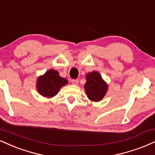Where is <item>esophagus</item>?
<instances>
[{
  "label": "esophagus",
  "mask_w": 155,
  "mask_h": 155,
  "mask_svg": "<svg viewBox=\"0 0 155 155\" xmlns=\"http://www.w3.org/2000/svg\"><path fill=\"white\" fill-rule=\"evenodd\" d=\"M71 83L73 84H74V85H77L78 83H79V80H77V79H72L71 80Z\"/></svg>",
  "instance_id": "obj_1"
}]
</instances>
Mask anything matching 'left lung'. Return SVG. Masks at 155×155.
<instances>
[{
	"label": "left lung",
	"instance_id": "8db88e82",
	"mask_svg": "<svg viewBox=\"0 0 155 155\" xmlns=\"http://www.w3.org/2000/svg\"><path fill=\"white\" fill-rule=\"evenodd\" d=\"M85 92L90 100L99 102L104 97L107 90V84L97 71H92L86 76Z\"/></svg>",
	"mask_w": 155,
	"mask_h": 155
}]
</instances>
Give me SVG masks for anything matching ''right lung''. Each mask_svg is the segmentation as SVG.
Listing matches in <instances>:
<instances>
[{"label":"right lung","instance_id":"1","mask_svg":"<svg viewBox=\"0 0 155 155\" xmlns=\"http://www.w3.org/2000/svg\"><path fill=\"white\" fill-rule=\"evenodd\" d=\"M67 84L68 81L60 76L58 71L50 69L37 78V89L41 95L50 98L56 95L60 89Z\"/></svg>","mask_w":155,"mask_h":155}]
</instances>
